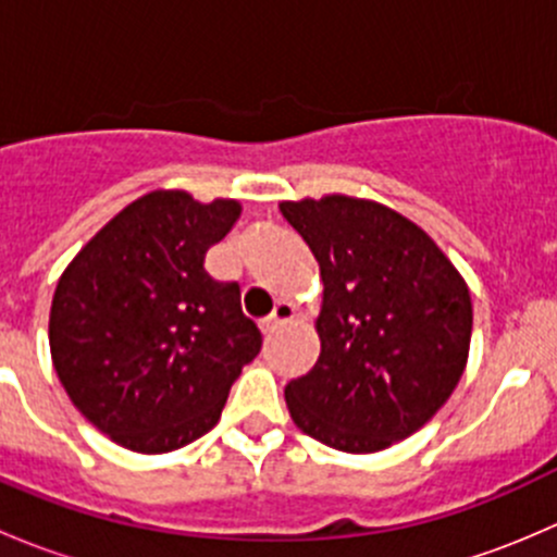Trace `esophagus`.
<instances>
[{"label": "esophagus", "instance_id": "1", "mask_svg": "<svg viewBox=\"0 0 557 557\" xmlns=\"http://www.w3.org/2000/svg\"><path fill=\"white\" fill-rule=\"evenodd\" d=\"M294 318H296V310H294V305H285V301H280V305L274 307V312L269 314V318L263 320V323H261L263 334H267V336H272L274 331H280V329H283V325L294 323Z\"/></svg>", "mask_w": 557, "mask_h": 557}]
</instances>
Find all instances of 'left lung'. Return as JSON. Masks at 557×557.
Returning a JSON list of instances; mask_svg holds the SVG:
<instances>
[{
  "label": "left lung",
  "mask_w": 557,
  "mask_h": 557,
  "mask_svg": "<svg viewBox=\"0 0 557 557\" xmlns=\"http://www.w3.org/2000/svg\"><path fill=\"white\" fill-rule=\"evenodd\" d=\"M323 277L320 358L285 385L290 418L342 453H377L429 423L463 374L471 296L434 239L377 201H283Z\"/></svg>",
  "instance_id": "1"
}]
</instances>
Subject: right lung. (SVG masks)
<instances>
[{
  "mask_svg": "<svg viewBox=\"0 0 557 557\" xmlns=\"http://www.w3.org/2000/svg\"><path fill=\"white\" fill-rule=\"evenodd\" d=\"M239 205L183 190L132 201L66 267L50 307V352L72 404L134 453H170L218 423L234 380L261 352L237 283L205 256Z\"/></svg>",
  "mask_w": 557,
  "mask_h": 557,
  "instance_id": "obj_1",
  "label": "right lung"
}]
</instances>
